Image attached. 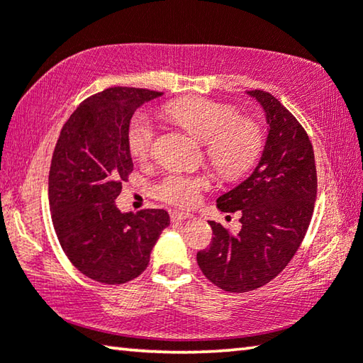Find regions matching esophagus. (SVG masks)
<instances>
[{
    "label": "esophagus",
    "mask_w": 363,
    "mask_h": 363,
    "mask_svg": "<svg viewBox=\"0 0 363 363\" xmlns=\"http://www.w3.org/2000/svg\"><path fill=\"white\" fill-rule=\"evenodd\" d=\"M190 218H194V214L184 213V211H171V220H173V223H176V220L190 219Z\"/></svg>",
    "instance_id": "34e87169"
}]
</instances>
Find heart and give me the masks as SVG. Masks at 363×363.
I'll return each mask as SVG.
<instances>
[{"instance_id": "1", "label": "heart", "mask_w": 363, "mask_h": 363, "mask_svg": "<svg viewBox=\"0 0 363 363\" xmlns=\"http://www.w3.org/2000/svg\"><path fill=\"white\" fill-rule=\"evenodd\" d=\"M177 125L205 144L210 163L227 179L243 176L253 167L264 145V134L256 121L242 118L229 104L208 99H181L167 106ZM155 126L149 115L136 113L128 126V147L133 157L147 160L153 152ZM206 176L169 173L153 187L158 200L176 206H194L203 190L210 189Z\"/></svg>"}]
</instances>
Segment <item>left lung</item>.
I'll list each match as a JSON object with an SVG mask.
<instances>
[{
	"label": "left lung",
	"mask_w": 363,
	"mask_h": 363,
	"mask_svg": "<svg viewBox=\"0 0 363 363\" xmlns=\"http://www.w3.org/2000/svg\"><path fill=\"white\" fill-rule=\"evenodd\" d=\"M247 94L266 112V145L253 173L216 200L223 213L242 214V230L232 235L208 220L213 242L196 253L205 277L230 293L264 286L286 267L306 235L317 196L314 149L304 128L270 93Z\"/></svg>",
	"instance_id": "left-lung-1"
}]
</instances>
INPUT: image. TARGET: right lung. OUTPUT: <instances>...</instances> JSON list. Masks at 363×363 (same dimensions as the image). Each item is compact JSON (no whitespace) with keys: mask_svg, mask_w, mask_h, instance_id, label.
Instances as JSON below:
<instances>
[{"mask_svg":"<svg viewBox=\"0 0 363 363\" xmlns=\"http://www.w3.org/2000/svg\"><path fill=\"white\" fill-rule=\"evenodd\" d=\"M163 93L108 88L77 107L60 131L49 169L54 230L86 277L126 284L149 266L153 245L169 225L164 210L121 213L115 205L133 171L128 126L133 113Z\"/></svg>","mask_w":363,"mask_h":363,"instance_id":"1","label":"right lung"}]
</instances>
